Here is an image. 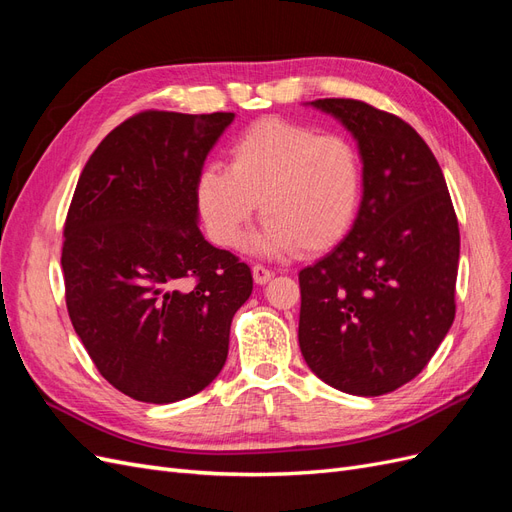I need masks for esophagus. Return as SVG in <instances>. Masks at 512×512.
<instances>
[{"mask_svg": "<svg viewBox=\"0 0 512 512\" xmlns=\"http://www.w3.org/2000/svg\"><path fill=\"white\" fill-rule=\"evenodd\" d=\"M252 275H254V282L262 286V284H267L271 280L273 271L269 267H265V265H254L252 267Z\"/></svg>", "mask_w": 512, "mask_h": 512, "instance_id": "1", "label": "esophagus"}]
</instances>
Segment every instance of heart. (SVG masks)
Returning <instances> with one entry per match:
<instances>
[{
  "mask_svg": "<svg viewBox=\"0 0 512 512\" xmlns=\"http://www.w3.org/2000/svg\"><path fill=\"white\" fill-rule=\"evenodd\" d=\"M363 158L344 134L280 117L258 119L228 147V168L209 164L196 179V207L209 237L237 247L260 203L267 222L254 239L265 256L324 252L356 222Z\"/></svg>",
  "mask_w": 512,
  "mask_h": 512,
  "instance_id": "b5f03b06",
  "label": "heart"
}]
</instances>
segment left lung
<instances>
[{"mask_svg":"<svg viewBox=\"0 0 512 512\" xmlns=\"http://www.w3.org/2000/svg\"><path fill=\"white\" fill-rule=\"evenodd\" d=\"M312 104L359 141L363 200L348 237L299 273V346L333 389L378 397L421 374L455 320L457 215L410 123L363 100Z\"/></svg>","mask_w":512,"mask_h":512,"instance_id":"obj_1","label":"left lung"}]
</instances>
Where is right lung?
<instances>
[{"mask_svg": "<svg viewBox=\"0 0 512 512\" xmlns=\"http://www.w3.org/2000/svg\"><path fill=\"white\" fill-rule=\"evenodd\" d=\"M232 119L136 113L76 183L61 247L68 316L102 378L136 401L173 404L209 386L252 294L250 267L196 226V179Z\"/></svg>", "mask_w": 512, "mask_h": 512, "instance_id": "1", "label": "right lung"}]
</instances>
